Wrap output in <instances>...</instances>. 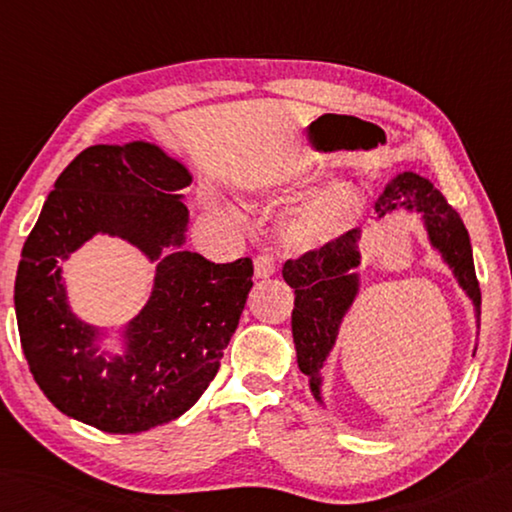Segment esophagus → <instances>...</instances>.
<instances>
[{
	"label": "esophagus",
	"mask_w": 512,
	"mask_h": 512,
	"mask_svg": "<svg viewBox=\"0 0 512 512\" xmlns=\"http://www.w3.org/2000/svg\"><path fill=\"white\" fill-rule=\"evenodd\" d=\"M276 272L274 258L270 254H261L254 258V276L256 279H270V276Z\"/></svg>",
	"instance_id": "1"
}]
</instances>
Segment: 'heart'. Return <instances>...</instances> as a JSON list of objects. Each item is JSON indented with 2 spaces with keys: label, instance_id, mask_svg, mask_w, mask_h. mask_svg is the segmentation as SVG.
<instances>
[{
  "label": "heart",
  "instance_id": "obj_1",
  "mask_svg": "<svg viewBox=\"0 0 512 512\" xmlns=\"http://www.w3.org/2000/svg\"><path fill=\"white\" fill-rule=\"evenodd\" d=\"M355 206L357 193L348 182L335 179L317 186L283 220V245L290 251H315L330 245L351 227Z\"/></svg>",
  "mask_w": 512,
  "mask_h": 512
}]
</instances>
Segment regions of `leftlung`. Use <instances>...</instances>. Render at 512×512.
Returning <instances> with one entry per match:
<instances>
[{
    "label": "left lung",
    "instance_id": "left-lung-1",
    "mask_svg": "<svg viewBox=\"0 0 512 512\" xmlns=\"http://www.w3.org/2000/svg\"><path fill=\"white\" fill-rule=\"evenodd\" d=\"M398 209L423 215L432 247L441 251L454 279L474 303L477 324L481 315V290L474 272L468 229L443 193L429 179L400 173L384 186L375 200V213L384 218ZM360 240L362 229L346 231L330 245L306 251L283 265V279L294 290L292 337L301 373L308 375L312 396L321 402V369L337 342L346 312L360 292Z\"/></svg>",
    "mask_w": 512,
    "mask_h": 512
}]
</instances>
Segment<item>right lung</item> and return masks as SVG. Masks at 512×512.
<instances>
[{
  "mask_svg": "<svg viewBox=\"0 0 512 512\" xmlns=\"http://www.w3.org/2000/svg\"><path fill=\"white\" fill-rule=\"evenodd\" d=\"M191 173L155 143L92 146L62 170L24 242L15 315L26 362L51 405L110 434H139L191 409L220 369L251 290V258L211 263L182 249ZM96 232L158 261L156 285L124 329L123 356L68 308L58 262Z\"/></svg>",
  "mask_w": 512,
  "mask_h": 512,
  "instance_id": "obj_1",
  "label": "right lung"
}]
</instances>
